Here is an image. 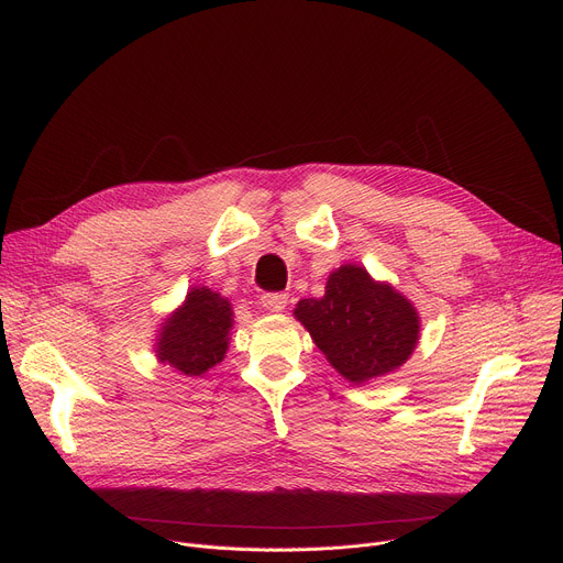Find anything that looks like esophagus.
Instances as JSON below:
<instances>
[{"instance_id": "1", "label": "esophagus", "mask_w": 563, "mask_h": 563, "mask_svg": "<svg viewBox=\"0 0 563 563\" xmlns=\"http://www.w3.org/2000/svg\"><path fill=\"white\" fill-rule=\"evenodd\" d=\"M260 303H262L264 310H269V312H283L285 306H287V294H280V291L264 294Z\"/></svg>"}]
</instances>
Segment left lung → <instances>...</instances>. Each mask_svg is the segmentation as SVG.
<instances>
[{
	"mask_svg": "<svg viewBox=\"0 0 563 563\" xmlns=\"http://www.w3.org/2000/svg\"><path fill=\"white\" fill-rule=\"evenodd\" d=\"M317 349L353 386L399 369L418 346L420 314L386 280H374L363 264H342L321 299L294 308Z\"/></svg>",
	"mask_w": 563,
	"mask_h": 563,
	"instance_id": "left-lung-1",
	"label": "left lung"
}]
</instances>
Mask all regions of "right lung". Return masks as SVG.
I'll use <instances>...</instances> for the list:
<instances>
[{
    "label": "right lung",
    "mask_w": 563,
    "mask_h": 563,
    "mask_svg": "<svg viewBox=\"0 0 563 563\" xmlns=\"http://www.w3.org/2000/svg\"><path fill=\"white\" fill-rule=\"evenodd\" d=\"M232 306L210 287H191L157 331L155 356L185 376H202L225 358L232 331Z\"/></svg>",
    "instance_id": "right-lung-1"
}]
</instances>
